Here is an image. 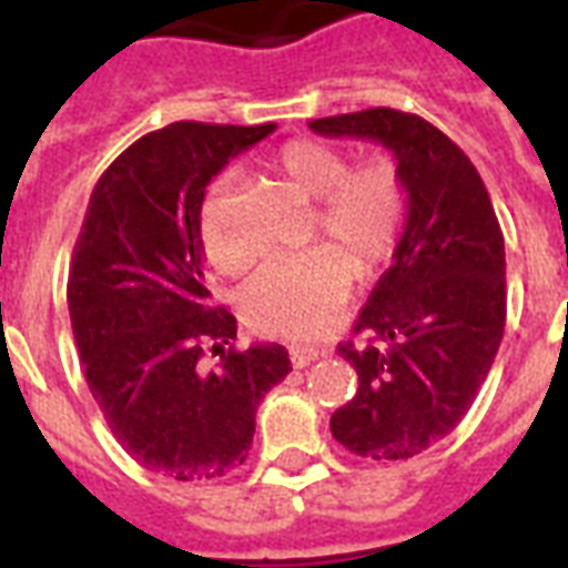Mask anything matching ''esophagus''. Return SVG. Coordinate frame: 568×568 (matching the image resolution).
<instances>
[{
  "label": "esophagus",
  "instance_id": "34e87169",
  "mask_svg": "<svg viewBox=\"0 0 568 568\" xmlns=\"http://www.w3.org/2000/svg\"><path fill=\"white\" fill-rule=\"evenodd\" d=\"M288 354H292V365H294V368H306V365L315 363V359H318L321 351H318V347L294 345L292 351H288Z\"/></svg>",
  "mask_w": 568,
  "mask_h": 568
}]
</instances>
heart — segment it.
I'll use <instances>...</instances> for the list:
<instances>
[{
	"instance_id": "obj_1",
	"label": "heart",
	"mask_w": 568,
	"mask_h": 568,
	"mask_svg": "<svg viewBox=\"0 0 568 568\" xmlns=\"http://www.w3.org/2000/svg\"><path fill=\"white\" fill-rule=\"evenodd\" d=\"M276 173L315 200L312 232L321 244L258 271L241 292V312L265 336L312 338L333 324L351 280L372 276L395 253L406 221V182L395 159L368 155L347 168L345 150L294 138L274 155ZM196 239L221 274L247 271L250 253L232 226L230 180L214 182L196 212Z\"/></svg>"
}]
</instances>
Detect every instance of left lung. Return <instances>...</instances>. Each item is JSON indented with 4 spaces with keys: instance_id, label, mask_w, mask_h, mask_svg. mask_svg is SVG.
Instances as JSON below:
<instances>
[{
    "instance_id": "1",
    "label": "left lung",
    "mask_w": 568,
    "mask_h": 568,
    "mask_svg": "<svg viewBox=\"0 0 568 568\" xmlns=\"http://www.w3.org/2000/svg\"><path fill=\"white\" fill-rule=\"evenodd\" d=\"M329 138H372L406 182L395 262L338 345L359 374L329 418L333 439L365 459H409L445 439L475 404L507 321V262L493 200L468 155L418 114L365 109L310 123Z\"/></svg>"
}]
</instances>
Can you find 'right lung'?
<instances>
[{
  "mask_svg": "<svg viewBox=\"0 0 568 568\" xmlns=\"http://www.w3.org/2000/svg\"><path fill=\"white\" fill-rule=\"evenodd\" d=\"M182 120L102 173L70 262L67 306L84 379L114 439L150 471L214 480L247 459L258 400L292 372L283 345L235 351L212 306L196 212L230 159L274 132ZM205 349L221 353L205 369Z\"/></svg>",
  "mask_w": 568,
  "mask_h": 568,
  "instance_id": "1",
  "label": "right lung"
}]
</instances>
